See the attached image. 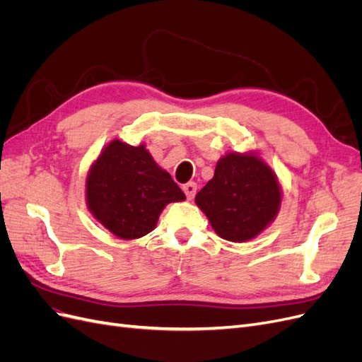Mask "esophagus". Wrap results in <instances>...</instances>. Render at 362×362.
I'll return each instance as SVG.
<instances>
[{
  "instance_id": "1",
  "label": "esophagus",
  "mask_w": 362,
  "mask_h": 362,
  "mask_svg": "<svg viewBox=\"0 0 362 362\" xmlns=\"http://www.w3.org/2000/svg\"><path fill=\"white\" fill-rule=\"evenodd\" d=\"M182 190L189 199H193L196 194V190H198V185H196V182H187L182 185Z\"/></svg>"
}]
</instances>
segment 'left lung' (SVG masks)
<instances>
[{
    "mask_svg": "<svg viewBox=\"0 0 362 362\" xmlns=\"http://www.w3.org/2000/svg\"><path fill=\"white\" fill-rule=\"evenodd\" d=\"M282 201L276 173L257 152H228L194 202L228 242L255 238L275 221Z\"/></svg>",
    "mask_w": 362,
    "mask_h": 362,
    "instance_id": "left-lung-1",
    "label": "left lung"
}]
</instances>
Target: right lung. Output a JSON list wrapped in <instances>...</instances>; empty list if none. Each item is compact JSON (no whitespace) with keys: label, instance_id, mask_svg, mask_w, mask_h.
Listing matches in <instances>:
<instances>
[{"label":"right lung","instance_id":"1","mask_svg":"<svg viewBox=\"0 0 362 362\" xmlns=\"http://www.w3.org/2000/svg\"><path fill=\"white\" fill-rule=\"evenodd\" d=\"M185 194L141 144L112 140L89 169L86 204L92 216L113 235L134 240L157 226L164 206Z\"/></svg>","mask_w":362,"mask_h":362}]
</instances>
